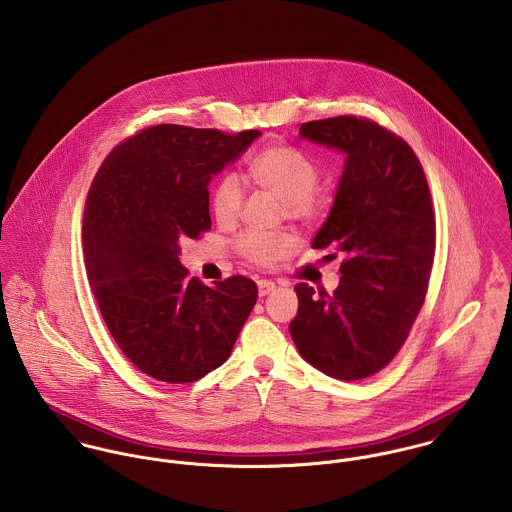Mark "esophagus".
Wrapping results in <instances>:
<instances>
[{"instance_id": "obj_1", "label": "esophagus", "mask_w": 512, "mask_h": 512, "mask_svg": "<svg viewBox=\"0 0 512 512\" xmlns=\"http://www.w3.org/2000/svg\"><path fill=\"white\" fill-rule=\"evenodd\" d=\"M274 290H276L274 282H270V280H260L258 282V293L260 295H268V293H272Z\"/></svg>"}]
</instances>
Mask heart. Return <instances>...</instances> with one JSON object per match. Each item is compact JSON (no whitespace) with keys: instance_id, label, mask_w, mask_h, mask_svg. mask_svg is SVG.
Returning <instances> with one entry per match:
<instances>
[{"instance_id":"heart-1","label":"heart","mask_w":512,"mask_h":512,"mask_svg":"<svg viewBox=\"0 0 512 512\" xmlns=\"http://www.w3.org/2000/svg\"><path fill=\"white\" fill-rule=\"evenodd\" d=\"M250 179L262 189L282 199L290 219L311 222L325 209V197L315 189L319 179L317 165L292 146H272L260 151L250 167ZM244 187L236 175H224L211 193V211L220 224H232L240 217ZM292 232L246 230L236 238V250L258 266H276L295 250Z\"/></svg>"}]
</instances>
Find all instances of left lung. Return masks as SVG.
<instances>
[{
  "mask_svg": "<svg viewBox=\"0 0 512 512\" xmlns=\"http://www.w3.org/2000/svg\"><path fill=\"white\" fill-rule=\"evenodd\" d=\"M299 134L347 155L333 209L313 240L345 260L335 292L295 286L290 333L309 365L361 380L398 355L424 305L436 254L430 187L414 149L368 118L313 120Z\"/></svg>",
  "mask_w": 512,
  "mask_h": 512,
  "instance_id": "left-lung-1",
  "label": "left lung"
}]
</instances>
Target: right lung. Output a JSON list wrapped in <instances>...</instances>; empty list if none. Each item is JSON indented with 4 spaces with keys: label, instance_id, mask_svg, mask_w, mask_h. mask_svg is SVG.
<instances>
[{
    "label": "right lung",
    "instance_id": "right-lung-1",
    "mask_svg": "<svg viewBox=\"0 0 512 512\" xmlns=\"http://www.w3.org/2000/svg\"><path fill=\"white\" fill-rule=\"evenodd\" d=\"M258 136L149 126L114 147L90 185L88 284L116 345L155 380L195 382L219 368L258 299L250 278L209 288L179 262V240L211 230V177Z\"/></svg>",
    "mask_w": 512,
    "mask_h": 512
}]
</instances>
